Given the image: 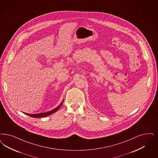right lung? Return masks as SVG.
<instances>
[{"mask_svg": "<svg viewBox=\"0 0 158 158\" xmlns=\"http://www.w3.org/2000/svg\"><path fill=\"white\" fill-rule=\"evenodd\" d=\"M64 102V101H62V102L61 103V104H60L59 106H58L56 108L48 111V112H47V113H38V114H27V113H25L26 115H27L28 116L31 117H33V118H41V117H47V116H48L49 115L52 114L53 113H54L55 112H56L58 109H60V107L61 106V105Z\"/></svg>", "mask_w": 158, "mask_h": 158, "instance_id": "1", "label": "right lung"}]
</instances>
